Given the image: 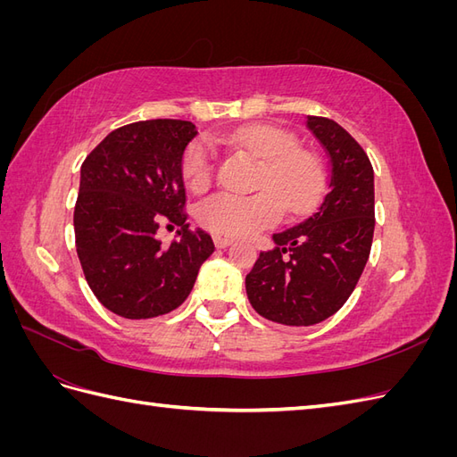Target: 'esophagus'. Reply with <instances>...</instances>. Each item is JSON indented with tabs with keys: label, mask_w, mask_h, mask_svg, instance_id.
<instances>
[{
	"label": "esophagus",
	"mask_w": 457,
	"mask_h": 457,
	"mask_svg": "<svg viewBox=\"0 0 457 457\" xmlns=\"http://www.w3.org/2000/svg\"><path fill=\"white\" fill-rule=\"evenodd\" d=\"M213 242H215L217 247H228L234 240H230V238H227V237H213Z\"/></svg>",
	"instance_id": "obj_1"
}]
</instances>
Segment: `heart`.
<instances>
[{
	"mask_svg": "<svg viewBox=\"0 0 457 457\" xmlns=\"http://www.w3.org/2000/svg\"><path fill=\"white\" fill-rule=\"evenodd\" d=\"M225 141L262 160L257 179L261 192L252 196L217 192L200 202V225L217 237H252L272 227L282 210L289 217L307 213L326 185L322 158L297 146V137L274 123H250L232 129ZM215 175V154L205 141L190 143L181 158V177L190 192H202Z\"/></svg>",
	"mask_w": 457,
	"mask_h": 457,
	"instance_id": "1",
	"label": "heart"
}]
</instances>
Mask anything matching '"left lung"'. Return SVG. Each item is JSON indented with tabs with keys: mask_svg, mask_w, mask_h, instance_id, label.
I'll use <instances>...</instances> for the list:
<instances>
[{
	"mask_svg": "<svg viewBox=\"0 0 457 457\" xmlns=\"http://www.w3.org/2000/svg\"><path fill=\"white\" fill-rule=\"evenodd\" d=\"M329 156L328 190L316 212L261 252L245 276L252 307L284 326H312L336 314L353 294L370 257L376 210L373 168L339 123L307 116Z\"/></svg>",
	"mask_w": 457,
	"mask_h": 457,
	"instance_id": "left-lung-1",
	"label": "left lung"
}]
</instances>
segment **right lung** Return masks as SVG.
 <instances>
[{"instance_id":"right-lung-1","label":"right lung","mask_w":457,"mask_h":457,"mask_svg":"<svg viewBox=\"0 0 457 457\" xmlns=\"http://www.w3.org/2000/svg\"><path fill=\"white\" fill-rule=\"evenodd\" d=\"M198 135L185 120L135 121L108 133L81 163L76 252L95 297L118 316L145 320L177 309L215 250L187 223L181 158ZM160 224L182 227L168 248Z\"/></svg>"}]
</instances>
